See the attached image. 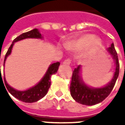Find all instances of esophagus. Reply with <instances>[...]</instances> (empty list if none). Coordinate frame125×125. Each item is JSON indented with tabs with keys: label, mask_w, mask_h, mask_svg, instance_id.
I'll list each match as a JSON object with an SVG mask.
<instances>
[{
	"label": "esophagus",
	"mask_w": 125,
	"mask_h": 125,
	"mask_svg": "<svg viewBox=\"0 0 125 125\" xmlns=\"http://www.w3.org/2000/svg\"><path fill=\"white\" fill-rule=\"evenodd\" d=\"M71 63V60L70 59H67V60H65L63 62V64H64V65H70Z\"/></svg>",
	"instance_id": "esophagus-1"
}]
</instances>
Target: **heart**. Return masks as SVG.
<instances>
[{"instance_id":"obj_1","label":"heart","mask_w":125,"mask_h":125,"mask_svg":"<svg viewBox=\"0 0 125 125\" xmlns=\"http://www.w3.org/2000/svg\"><path fill=\"white\" fill-rule=\"evenodd\" d=\"M101 41L95 38L92 34H85L75 40L69 41L65 44L66 48L70 50H81L87 47V55L94 54L101 47Z\"/></svg>"}]
</instances>
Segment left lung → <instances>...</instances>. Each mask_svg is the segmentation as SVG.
<instances>
[{"mask_svg":"<svg viewBox=\"0 0 125 125\" xmlns=\"http://www.w3.org/2000/svg\"><path fill=\"white\" fill-rule=\"evenodd\" d=\"M107 50L115 62L116 68L111 81L106 86L101 88H93L86 85L83 81L81 76L80 72L82 66L80 65L75 68L73 71L70 87V94L73 99L81 104L92 106L102 102L110 94L115 86L119 74L118 55L114 46V43L111 44Z\"/></svg>","mask_w":125,"mask_h":125,"instance_id":"1","label":"left lung"}]
</instances>
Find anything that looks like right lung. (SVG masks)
I'll return each instance as SVG.
<instances>
[{
  "mask_svg": "<svg viewBox=\"0 0 125 125\" xmlns=\"http://www.w3.org/2000/svg\"><path fill=\"white\" fill-rule=\"evenodd\" d=\"M27 38L42 39L43 36L41 35V34L39 33V31L37 29H34L31 31L24 33L23 34H21V35L18 36L17 38H15L13 40L12 44L10 45V46L8 51H7V53L5 55L4 60V66L7 58L11 53L12 47H13V45L15 44V42H17V41H19L21 40H23V39ZM60 65V62H55L51 64L49 66L48 69H47L45 74L44 75L42 79L39 81V82H38L35 86L29 88L27 90L20 91V90H15V88L10 86L7 82V81H6L5 77L4 76V84H5V86L7 87L8 91L10 93V94L12 95L14 97H15L16 98L21 100V101L28 102V103L37 102V101L41 99L42 98H43L47 94L49 87H50V85H51V77H52L53 74L57 73ZM0 78H2V76H0Z\"/></svg>",
  "mask_w": 125,
  "mask_h": 125,
  "instance_id": "add662e5",
  "label": "right lung"
}]
</instances>
